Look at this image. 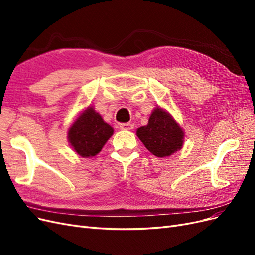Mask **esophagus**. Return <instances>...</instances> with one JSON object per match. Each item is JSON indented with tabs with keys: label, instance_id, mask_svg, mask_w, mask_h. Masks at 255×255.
<instances>
[{
	"label": "esophagus",
	"instance_id": "1",
	"mask_svg": "<svg viewBox=\"0 0 255 255\" xmlns=\"http://www.w3.org/2000/svg\"><path fill=\"white\" fill-rule=\"evenodd\" d=\"M119 128L122 130H132L134 128L133 123H120Z\"/></svg>",
	"mask_w": 255,
	"mask_h": 255
}]
</instances>
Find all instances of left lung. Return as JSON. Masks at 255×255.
<instances>
[{"instance_id":"left-lung-1","label":"left lung","mask_w":255,"mask_h":255,"mask_svg":"<svg viewBox=\"0 0 255 255\" xmlns=\"http://www.w3.org/2000/svg\"><path fill=\"white\" fill-rule=\"evenodd\" d=\"M136 135L156 157H168L182 149L185 133L170 113L156 106L148 125L138 128Z\"/></svg>"}]
</instances>
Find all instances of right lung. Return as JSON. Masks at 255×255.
Returning a JSON list of instances; mask_svg holds the SVG:
<instances>
[{"instance_id":"right-lung-1","label":"right lung","mask_w":255,"mask_h":255,"mask_svg":"<svg viewBox=\"0 0 255 255\" xmlns=\"http://www.w3.org/2000/svg\"><path fill=\"white\" fill-rule=\"evenodd\" d=\"M114 128L105 122L94 106L79 114L68 128V141L73 151L84 158L96 156L113 136Z\"/></svg>"}]
</instances>
